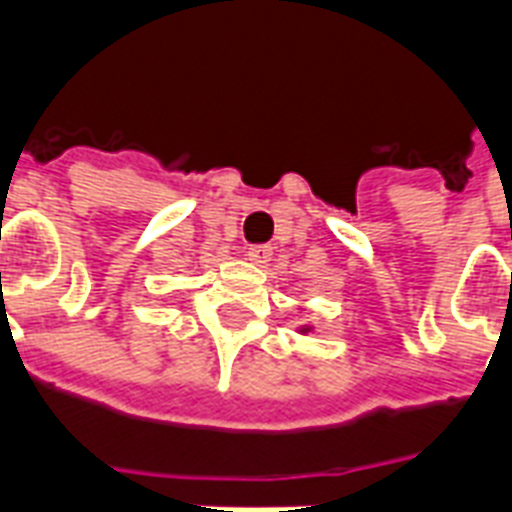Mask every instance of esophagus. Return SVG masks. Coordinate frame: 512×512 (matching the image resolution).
Instances as JSON below:
<instances>
[{
  "instance_id": "esophagus-1",
  "label": "esophagus",
  "mask_w": 512,
  "mask_h": 512,
  "mask_svg": "<svg viewBox=\"0 0 512 512\" xmlns=\"http://www.w3.org/2000/svg\"><path fill=\"white\" fill-rule=\"evenodd\" d=\"M246 255H249V260L257 263V266H266L268 260H271V255H274V249L268 244H255L246 249Z\"/></svg>"
}]
</instances>
